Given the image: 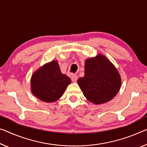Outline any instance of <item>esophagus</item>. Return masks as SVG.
<instances>
[{"mask_svg":"<svg viewBox=\"0 0 147 147\" xmlns=\"http://www.w3.org/2000/svg\"><path fill=\"white\" fill-rule=\"evenodd\" d=\"M78 76L76 75H72L71 77V81H73V82H76L77 81H78Z\"/></svg>","mask_w":147,"mask_h":147,"instance_id":"1","label":"esophagus"}]
</instances>
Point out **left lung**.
<instances>
[{"mask_svg":"<svg viewBox=\"0 0 147 147\" xmlns=\"http://www.w3.org/2000/svg\"><path fill=\"white\" fill-rule=\"evenodd\" d=\"M78 83L88 100L99 105L116 95L121 81L114 65L104 56L98 55L85 61V75Z\"/></svg>","mask_w":147,"mask_h":147,"instance_id":"obj_1","label":"left lung"}]
</instances>
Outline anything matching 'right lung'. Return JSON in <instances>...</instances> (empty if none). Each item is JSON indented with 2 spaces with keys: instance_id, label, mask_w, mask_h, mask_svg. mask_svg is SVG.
Wrapping results in <instances>:
<instances>
[{
  "instance_id": "obj_1",
  "label": "right lung",
  "mask_w": 147,
  "mask_h": 147,
  "mask_svg": "<svg viewBox=\"0 0 147 147\" xmlns=\"http://www.w3.org/2000/svg\"><path fill=\"white\" fill-rule=\"evenodd\" d=\"M70 82V78L61 73L57 61L54 60L33 74L31 91L40 100L55 102L62 96Z\"/></svg>"
}]
</instances>
